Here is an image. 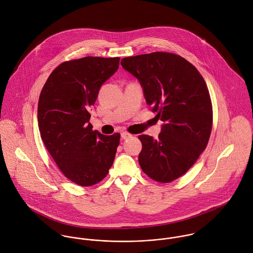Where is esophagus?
Masks as SVG:
<instances>
[{
	"label": "esophagus",
	"instance_id": "34e87169",
	"mask_svg": "<svg viewBox=\"0 0 253 253\" xmlns=\"http://www.w3.org/2000/svg\"><path fill=\"white\" fill-rule=\"evenodd\" d=\"M122 138L123 139H127V138H129L130 136H131V134L130 133H128V132H126V131H124V132H122Z\"/></svg>",
	"mask_w": 253,
	"mask_h": 253
}]
</instances>
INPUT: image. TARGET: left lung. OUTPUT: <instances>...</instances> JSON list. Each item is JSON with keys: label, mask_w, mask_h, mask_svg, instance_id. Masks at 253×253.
Instances as JSON below:
<instances>
[{"label": "left lung", "mask_w": 253, "mask_h": 253, "mask_svg": "<svg viewBox=\"0 0 253 253\" xmlns=\"http://www.w3.org/2000/svg\"><path fill=\"white\" fill-rule=\"evenodd\" d=\"M121 64L138 79L148 107L164 122L157 140L138 136L139 165L153 180H175L192 168L210 140L213 118L207 84L193 64L171 52L125 57Z\"/></svg>", "instance_id": "8db88e82"}]
</instances>
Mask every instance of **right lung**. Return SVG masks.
<instances>
[{"instance_id":"1","label":"right lung","mask_w":253,"mask_h":253,"mask_svg":"<svg viewBox=\"0 0 253 253\" xmlns=\"http://www.w3.org/2000/svg\"><path fill=\"white\" fill-rule=\"evenodd\" d=\"M119 64L120 57L99 56L62 62L49 75L39 97L42 140L64 176L80 186L103 180L116 156L120 133L107 136L93 130L88 111Z\"/></svg>"}]
</instances>
